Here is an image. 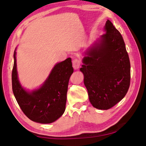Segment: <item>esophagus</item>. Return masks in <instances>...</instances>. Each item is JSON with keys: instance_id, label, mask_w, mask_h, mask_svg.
I'll list each match as a JSON object with an SVG mask.
<instances>
[{"instance_id": "esophagus-1", "label": "esophagus", "mask_w": 146, "mask_h": 146, "mask_svg": "<svg viewBox=\"0 0 146 146\" xmlns=\"http://www.w3.org/2000/svg\"><path fill=\"white\" fill-rule=\"evenodd\" d=\"M73 67L74 68V70H78L80 67V61L77 59H74L73 60Z\"/></svg>"}]
</instances>
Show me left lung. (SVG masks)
<instances>
[{
	"instance_id": "obj_1",
	"label": "left lung",
	"mask_w": 146,
	"mask_h": 146,
	"mask_svg": "<svg viewBox=\"0 0 146 146\" xmlns=\"http://www.w3.org/2000/svg\"><path fill=\"white\" fill-rule=\"evenodd\" d=\"M104 31L84 52L80 69L90 102L101 110L119 102L130 84V62L122 36L110 20Z\"/></svg>"
}]
</instances>
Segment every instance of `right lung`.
I'll return each mask as SVG.
<instances>
[{"instance_id": "obj_1", "label": "right lung", "mask_w": 146, "mask_h": 146, "mask_svg": "<svg viewBox=\"0 0 146 146\" xmlns=\"http://www.w3.org/2000/svg\"><path fill=\"white\" fill-rule=\"evenodd\" d=\"M16 49L13 55L12 89L17 103L26 117L33 122L44 124L54 122L66 110L69 80L73 73L71 58L55 64L42 84L29 90L19 81Z\"/></svg>"}]
</instances>
